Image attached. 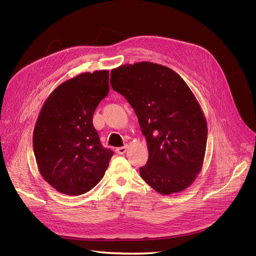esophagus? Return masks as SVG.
<instances>
[{
    "label": "esophagus",
    "instance_id": "obj_1",
    "mask_svg": "<svg viewBox=\"0 0 256 256\" xmlns=\"http://www.w3.org/2000/svg\"><path fill=\"white\" fill-rule=\"evenodd\" d=\"M127 150H128V147L127 146H124V147H118V148H116L115 152H118V154H124L127 152Z\"/></svg>",
    "mask_w": 256,
    "mask_h": 256
}]
</instances>
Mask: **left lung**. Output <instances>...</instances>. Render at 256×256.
<instances>
[{"instance_id":"obj_1","label":"left lung","mask_w":256,"mask_h":256,"mask_svg":"<svg viewBox=\"0 0 256 256\" xmlns=\"http://www.w3.org/2000/svg\"><path fill=\"white\" fill-rule=\"evenodd\" d=\"M111 85L134 108L146 138L141 177L164 196L188 188L203 166L207 122L187 83L171 68L140 62L112 69Z\"/></svg>"}]
</instances>
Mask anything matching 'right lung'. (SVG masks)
I'll return each mask as SVG.
<instances>
[{"label":"right lung","mask_w":256,"mask_h":256,"mask_svg":"<svg viewBox=\"0 0 256 256\" xmlns=\"http://www.w3.org/2000/svg\"><path fill=\"white\" fill-rule=\"evenodd\" d=\"M109 92V72H82L54 90L33 132L38 171L63 194L81 196L102 180L113 152L100 143L92 115Z\"/></svg>","instance_id":"obj_1"}]
</instances>
